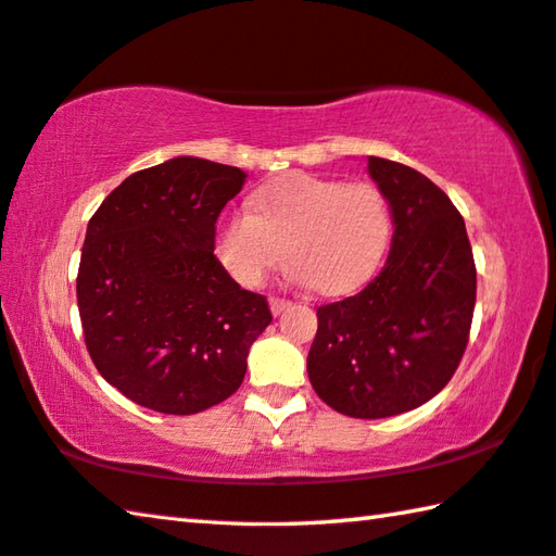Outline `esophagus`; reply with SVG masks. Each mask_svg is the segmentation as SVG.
<instances>
[{
    "label": "esophagus",
    "instance_id": "1",
    "mask_svg": "<svg viewBox=\"0 0 556 556\" xmlns=\"http://www.w3.org/2000/svg\"><path fill=\"white\" fill-rule=\"evenodd\" d=\"M289 306H291L289 299H279V296H271V299H269V308H271V314H275V316L285 314Z\"/></svg>",
    "mask_w": 556,
    "mask_h": 556
}]
</instances>
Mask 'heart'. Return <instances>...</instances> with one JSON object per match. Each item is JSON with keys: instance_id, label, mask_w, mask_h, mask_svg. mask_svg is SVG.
Returning a JSON list of instances; mask_svg holds the SVG:
<instances>
[{"instance_id": "b5f03b06", "label": "heart", "mask_w": 556, "mask_h": 556, "mask_svg": "<svg viewBox=\"0 0 556 556\" xmlns=\"http://www.w3.org/2000/svg\"><path fill=\"white\" fill-rule=\"evenodd\" d=\"M392 225L380 186L299 174L260 188L252 211L225 215L215 255L242 287H257L287 248L296 279L321 294H345L380 267Z\"/></svg>"}]
</instances>
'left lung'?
I'll list each match as a JSON object with an SVG mask.
<instances>
[{
    "instance_id": "obj_1",
    "label": "left lung",
    "mask_w": 556,
    "mask_h": 556,
    "mask_svg": "<svg viewBox=\"0 0 556 556\" xmlns=\"http://www.w3.org/2000/svg\"><path fill=\"white\" fill-rule=\"evenodd\" d=\"M392 205V248L357 294L316 308L306 370L328 407L355 419L417 409L454 378L476 306L466 223L425 174L370 156Z\"/></svg>"
}]
</instances>
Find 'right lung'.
<instances>
[{"label":"right lung","mask_w":556,"mask_h":556,"mask_svg":"<svg viewBox=\"0 0 556 556\" xmlns=\"http://www.w3.org/2000/svg\"><path fill=\"white\" fill-rule=\"evenodd\" d=\"M248 174L199 156L142 168L88 223L78 312L98 372L131 402L195 414L240 388L267 299L213 255L215 223Z\"/></svg>","instance_id":"right-lung-1"}]
</instances>
